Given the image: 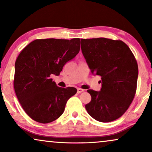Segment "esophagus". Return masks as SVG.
I'll use <instances>...</instances> for the list:
<instances>
[{"label": "esophagus", "instance_id": "1", "mask_svg": "<svg viewBox=\"0 0 152 152\" xmlns=\"http://www.w3.org/2000/svg\"><path fill=\"white\" fill-rule=\"evenodd\" d=\"M84 89H82V88H77V93H82V92H84Z\"/></svg>", "mask_w": 152, "mask_h": 152}]
</instances>
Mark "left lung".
<instances>
[{"mask_svg": "<svg viewBox=\"0 0 152 152\" xmlns=\"http://www.w3.org/2000/svg\"><path fill=\"white\" fill-rule=\"evenodd\" d=\"M81 48L91 72L102 80L100 91H87L91 96L87 112L99 122L117 120L136 94L138 67L134 54L123 41L107 38L82 39Z\"/></svg>", "mask_w": 152, "mask_h": 152, "instance_id": "obj_1", "label": "left lung"}]
</instances>
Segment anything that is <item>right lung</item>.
<instances>
[{"mask_svg":"<svg viewBox=\"0 0 152 152\" xmlns=\"http://www.w3.org/2000/svg\"><path fill=\"white\" fill-rule=\"evenodd\" d=\"M80 41L79 38L36 39L18 55L14 91L25 112L34 121L46 124L57 120L77 93L74 87L57 86L50 75H59L64 66L77 55Z\"/></svg>","mask_w":152,"mask_h":152,"instance_id":"obj_1","label":"right lung"}]
</instances>
